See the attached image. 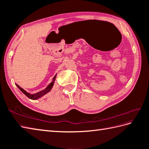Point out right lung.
Instances as JSON below:
<instances>
[{
	"mask_svg": "<svg viewBox=\"0 0 149 149\" xmlns=\"http://www.w3.org/2000/svg\"><path fill=\"white\" fill-rule=\"evenodd\" d=\"M56 75H55L54 77H53V81H52V83H50V84L45 88V90H43L42 91H39V92H38L36 93H34V94H30L29 93H27V91H26L24 89H22L21 87L19 86L18 84H16V85H17V86L19 88V89L20 90V91H22V92L24 94L26 95L28 98H29V99H32V100H36V99H39V98H40L41 97H42L43 95H45L46 93H47L48 92H49V91H50V90L52 89V88L53 85H54V80H55V79H56Z\"/></svg>",
	"mask_w": 149,
	"mask_h": 149,
	"instance_id": "right-lung-1",
	"label": "right lung"
}]
</instances>
